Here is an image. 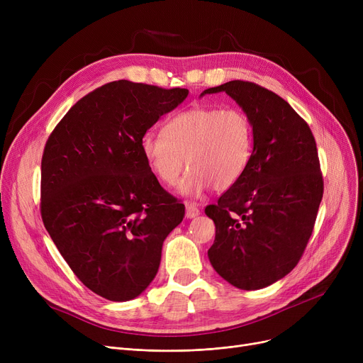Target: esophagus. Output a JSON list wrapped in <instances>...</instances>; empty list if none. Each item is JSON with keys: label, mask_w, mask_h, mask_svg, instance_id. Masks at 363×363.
<instances>
[{"label": "esophagus", "mask_w": 363, "mask_h": 363, "mask_svg": "<svg viewBox=\"0 0 363 363\" xmlns=\"http://www.w3.org/2000/svg\"><path fill=\"white\" fill-rule=\"evenodd\" d=\"M200 215V208L196 206V203H191V201H186L185 203V216L188 219L191 218H196Z\"/></svg>", "instance_id": "esophagus-1"}]
</instances>
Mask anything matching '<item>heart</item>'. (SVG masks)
Segmentation results:
<instances>
[{
  "mask_svg": "<svg viewBox=\"0 0 363 363\" xmlns=\"http://www.w3.org/2000/svg\"><path fill=\"white\" fill-rule=\"evenodd\" d=\"M255 148L250 118L240 108L193 107L172 116L162 133L148 132L141 152L151 174L166 186L179 185L184 196H199L208 186L216 191L235 185L249 167Z\"/></svg>",
  "mask_w": 363,
  "mask_h": 363,
  "instance_id": "b5f03b06",
  "label": "heart"
}]
</instances>
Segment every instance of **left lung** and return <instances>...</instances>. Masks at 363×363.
<instances>
[{"label": "left lung", "mask_w": 363, "mask_h": 363, "mask_svg": "<svg viewBox=\"0 0 363 363\" xmlns=\"http://www.w3.org/2000/svg\"><path fill=\"white\" fill-rule=\"evenodd\" d=\"M226 92L255 129L252 162L218 204L206 207L216 237L213 269L241 290H260L290 274L312 235L323 194L309 125L275 92L231 81L201 92Z\"/></svg>", "instance_id": "8db88e82"}]
</instances>
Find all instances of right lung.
Segmentation results:
<instances>
[{
    "label": "right lung",
    "instance_id": "right-lung-1",
    "mask_svg": "<svg viewBox=\"0 0 363 363\" xmlns=\"http://www.w3.org/2000/svg\"><path fill=\"white\" fill-rule=\"evenodd\" d=\"M185 88L114 81L76 103L50 135L41 162V216L73 274L111 301L155 279L162 245L185 207L162 188L141 152L145 132Z\"/></svg>",
    "mask_w": 363,
    "mask_h": 363
}]
</instances>
